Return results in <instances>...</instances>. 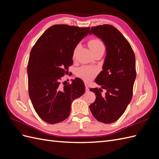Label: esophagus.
<instances>
[{"instance_id":"1","label":"esophagus","mask_w":159,"mask_h":159,"mask_svg":"<svg viewBox=\"0 0 159 159\" xmlns=\"http://www.w3.org/2000/svg\"><path fill=\"white\" fill-rule=\"evenodd\" d=\"M85 91H89V88L88 86V84H85Z\"/></svg>"}]
</instances>
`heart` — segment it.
Here are the masks:
<instances>
[{
  "instance_id": "b5f03b06",
  "label": "heart",
  "mask_w": 159,
  "mask_h": 159,
  "mask_svg": "<svg viewBox=\"0 0 159 159\" xmlns=\"http://www.w3.org/2000/svg\"><path fill=\"white\" fill-rule=\"evenodd\" d=\"M88 46H89L91 50L93 53L98 52H104L105 50V46L104 43L98 38H93L88 42ZM80 48V45H77L73 52V57H74L76 55L77 52ZM97 74V70L95 68H91L89 66H82L80 68L76 71V75L79 78L85 81H89L92 79L93 77Z\"/></svg>"
}]
</instances>
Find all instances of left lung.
I'll return each instance as SVG.
<instances>
[{"instance_id":"8db88e82","label":"left lung","mask_w":159,"mask_h":159,"mask_svg":"<svg viewBox=\"0 0 159 159\" xmlns=\"http://www.w3.org/2000/svg\"><path fill=\"white\" fill-rule=\"evenodd\" d=\"M91 34L103 40L107 55L103 70L95 80L102 88L89 89L96 96L89 109L98 121L111 123L121 117L132 99L136 78L135 56L127 40L115 27L109 25L93 26ZM103 89L107 91L102 95Z\"/></svg>"}]
</instances>
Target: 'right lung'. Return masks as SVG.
<instances>
[{
	"mask_svg": "<svg viewBox=\"0 0 159 159\" xmlns=\"http://www.w3.org/2000/svg\"><path fill=\"white\" fill-rule=\"evenodd\" d=\"M89 28L53 25L38 38L30 51L28 93L36 113L48 123H57L68 118L71 102L85 92L84 81L78 78L64 86L60 80L73 64L75 48L88 34Z\"/></svg>",
	"mask_w": 159,
	"mask_h": 159,
	"instance_id": "1",
	"label": "right lung"
}]
</instances>
